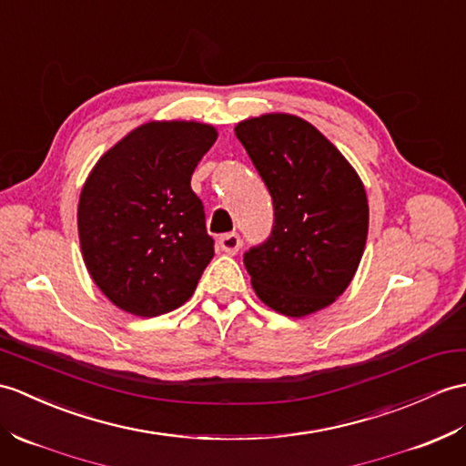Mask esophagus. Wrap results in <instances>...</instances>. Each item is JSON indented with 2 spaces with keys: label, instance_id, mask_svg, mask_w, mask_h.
Returning <instances> with one entry per match:
<instances>
[{
  "label": "esophagus",
  "instance_id": "esophagus-1",
  "mask_svg": "<svg viewBox=\"0 0 466 466\" xmlns=\"http://www.w3.org/2000/svg\"><path fill=\"white\" fill-rule=\"evenodd\" d=\"M240 246H242V240H240V236H238L236 232L224 234V236H220V240H218L220 250L224 254H230V256H234L238 250H240Z\"/></svg>",
  "mask_w": 466,
  "mask_h": 466
}]
</instances>
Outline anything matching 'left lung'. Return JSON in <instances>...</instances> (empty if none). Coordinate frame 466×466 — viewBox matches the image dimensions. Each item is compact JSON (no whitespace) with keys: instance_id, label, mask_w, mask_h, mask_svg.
Returning a JSON list of instances; mask_svg holds the SVG:
<instances>
[{"instance_id":"obj_1","label":"left lung","mask_w":466,"mask_h":466,"mask_svg":"<svg viewBox=\"0 0 466 466\" xmlns=\"http://www.w3.org/2000/svg\"><path fill=\"white\" fill-rule=\"evenodd\" d=\"M234 133L274 200L272 236L244 256L256 296L288 318L331 306L351 284L370 230L360 175L301 116L264 113Z\"/></svg>"}]
</instances>
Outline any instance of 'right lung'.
Wrapping results in <instances>:
<instances>
[{
	"instance_id": "obj_1",
	"label": "right lung",
	"mask_w": 466,
	"mask_h": 466,
	"mask_svg": "<svg viewBox=\"0 0 466 466\" xmlns=\"http://www.w3.org/2000/svg\"><path fill=\"white\" fill-rule=\"evenodd\" d=\"M218 138L198 121H148L86 177L77 228L83 262L106 299L138 318L180 308L214 256L192 172Z\"/></svg>"
}]
</instances>
